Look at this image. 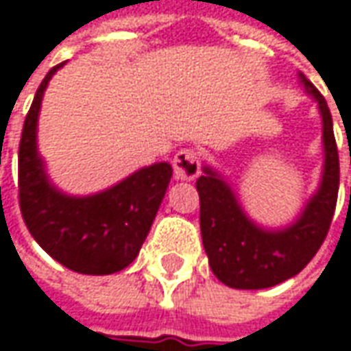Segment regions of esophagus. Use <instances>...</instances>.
<instances>
[{"label": "esophagus", "mask_w": 351, "mask_h": 351, "mask_svg": "<svg viewBox=\"0 0 351 351\" xmlns=\"http://www.w3.org/2000/svg\"><path fill=\"white\" fill-rule=\"evenodd\" d=\"M176 180H194L200 173L198 153L194 149H180L173 159Z\"/></svg>", "instance_id": "esophagus-1"}]
</instances>
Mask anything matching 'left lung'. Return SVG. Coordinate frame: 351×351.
Returning a JSON list of instances; mask_svg holds the SVG:
<instances>
[{"mask_svg": "<svg viewBox=\"0 0 351 351\" xmlns=\"http://www.w3.org/2000/svg\"><path fill=\"white\" fill-rule=\"evenodd\" d=\"M306 92L318 101L322 115L324 171L318 191L295 223L265 230L252 221L230 184L204 167L196 180L200 196V232L214 275L232 289H269L298 275L326 239L340 186V160L332 130V115L324 96L298 72Z\"/></svg>", "mask_w": 351, "mask_h": 351, "instance_id": "1", "label": "left lung"}]
</instances>
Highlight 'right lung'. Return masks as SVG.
<instances>
[{"label":"right lung","instance_id":"right-lung-1","mask_svg":"<svg viewBox=\"0 0 351 351\" xmlns=\"http://www.w3.org/2000/svg\"><path fill=\"white\" fill-rule=\"evenodd\" d=\"M62 64L49 70L25 117L19 143V208L31 236L60 265L82 275H110L137 257L165 198L173 167L169 162L143 167L92 196H69L51 184L37 151V121L47 84Z\"/></svg>","mask_w":351,"mask_h":351}]
</instances>
